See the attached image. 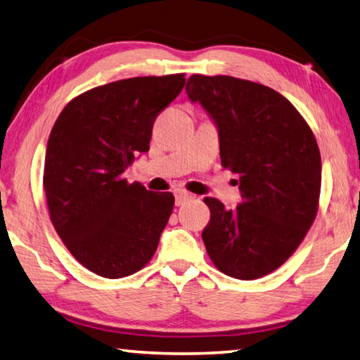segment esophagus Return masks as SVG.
<instances>
[{"mask_svg": "<svg viewBox=\"0 0 360 360\" xmlns=\"http://www.w3.org/2000/svg\"><path fill=\"white\" fill-rule=\"evenodd\" d=\"M191 198H192V195H191V193H187V192L179 191V192L174 193V202H176V205H178V207L184 205L186 202H189Z\"/></svg>", "mask_w": 360, "mask_h": 360, "instance_id": "1", "label": "esophagus"}]
</instances>
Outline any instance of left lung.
<instances>
[{
  "mask_svg": "<svg viewBox=\"0 0 360 360\" xmlns=\"http://www.w3.org/2000/svg\"><path fill=\"white\" fill-rule=\"evenodd\" d=\"M186 93L218 129L222 167L237 174L242 195L236 210L205 198L211 219L203 243L221 272L259 278L292 256L316 218L322 181L316 138L292 102L262 84L192 75Z\"/></svg>",
  "mask_w": 360,
  "mask_h": 360,
  "instance_id": "left-lung-1",
  "label": "left lung"
}]
</instances>
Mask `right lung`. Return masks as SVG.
I'll return each mask as SVG.
<instances>
[{"mask_svg":"<svg viewBox=\"0 0 360 360\" xmlns=\"http://www.w3.org/2000/svg\"><path fill=\"white\" fill-rule=\"evenodd\" d=\"M184 84L178 73L89 89L51 131L43 178L51 221L68 252L101 277L138 272L158 247L173 193L128 184L123 174L149 150L153 122Z\"/></svg>","mask_w":360,"mask_h":360,"instance_id":"right-lung-1","label":"right lung"}]
</instances>
